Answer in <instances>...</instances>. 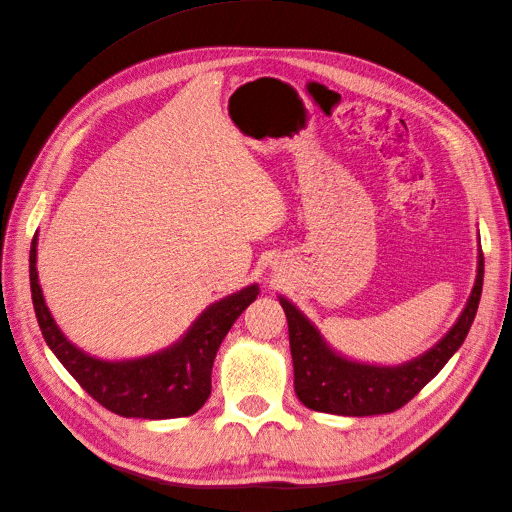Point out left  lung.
<instances>
[{
    "label": "left lung",
    "instance_id": "obj_1",
    "mask_svg": "<svg viewBox=\"0 0 512 512\" xmlns=\"http://www.w3.org/2000/svg\"><path fill=\"white\" fill-rule=\"evenodd\" d=\"M483 275L485 258L480 252L476 282L455 327L429 352L397 367L363 365L335 354L324 344L314 324L288 299L280 297L288 320L294 393L309 410L342 416L386 414L406 406L427 382L440 374L466 339L483 292Z\"/></svg>",
    "mask_w": 512,
    "mask_h": 512
}]
</instances>
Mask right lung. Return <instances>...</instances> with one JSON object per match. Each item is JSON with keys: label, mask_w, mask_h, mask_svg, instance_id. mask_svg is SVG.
I'll return each mask as SVG.
<instances>
[{"label": "right lung", "mask_w": 512, "mask_h": 512, "mask_svg": "<svg viewBox=\"0 0 512 512\" xmlns=\"http://www.w3.org/2000/svg\"><path fill=\"white\" fill-rule=\"evenodd\" d=\"M29 284L42 337L59 363L100 406L126 418H177L203 408L222 339L258 297L252 284L209 305L188 333L162 352L134 361H100L70 344L46 307L36 271V237L29 250Z\"/></svg>", "instance_id": "obj_1"}]
</instances>
